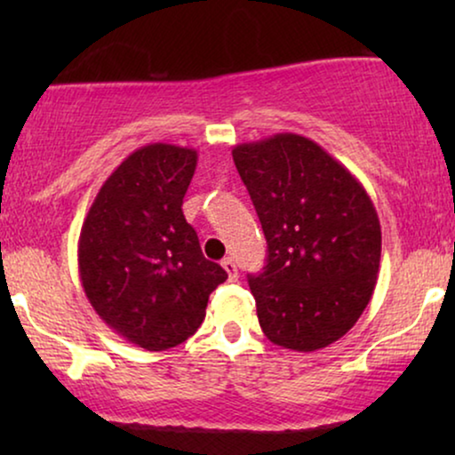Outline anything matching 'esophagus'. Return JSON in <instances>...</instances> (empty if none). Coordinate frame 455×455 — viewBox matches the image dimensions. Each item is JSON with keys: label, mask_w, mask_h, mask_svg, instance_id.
<instances>
[{"label": "esophagus", "mask_w": 455, "mask_h": 455, "mask_svg": "<svg viewBox=\"0 0 455 455\" xmlns=\"http://www.w3.org/2000/svg\"><path fill=\"white\" fill-rule=\"evenodd\" d=\"M221 267L223 269H226V273H228V277H229V282H235V279H238V267H235V263L232 259H223L221 260Z\"/></svg>", "instance_id": "34e87169"}]
</instances>
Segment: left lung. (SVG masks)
Wrapping results in <instances>:
<instances>
[{
	"label": "left lung",
	"instance_id": "1",
	"mask_svg": "<svg viewBox=\"0 0 455 455\" xmlns=\"http://www.w3.org/2000/svg\"><path fill=\"white\" fill-rule=\"evenodd\" d=\"M267 238V265L248 275L260 329L296 352L327 347L369 304L381 223L364 186L325 148L275 134L232 151Z\"/></svg>",
	"mask_w": 455,
	"mask_h": 455
}]
</instances>
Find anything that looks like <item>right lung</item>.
I'll return each instance as SVG.
<instances>
[{"label": "right lung", "mask_w": 455, "mask_h": 455, "mask_svg": "<svg viewBox=\"0 0 455 455\" xmlns=\"http://www.w3.org/2000/svg\"><path fill=\"white\" fill-rule=\"evenodd\" d=\"M196 159L195 148L167 142L136 148L105 180L80 229L78 271L91 307L148 352L195 335L209 294L228 279L182 213Z\"/></svg>", "instance_id": "1"}]
</instances>
